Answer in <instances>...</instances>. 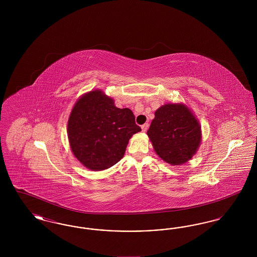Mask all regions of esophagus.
Segmentation results:
<instances>
[{
  "label": "esophagus",
  "instance_id": "esophagus-1",
  "mask_svg": "<svg viewBox=\"0 0 257 257\" xmlns=\"http://www.w3.org/2000/svg\"><path fill=\"white\" fill-rule=\"evenodd\" d=\"M148 127H149V124L148 123H145L144 125H142V130H143V132H147V130H148Z\"/></svg>",
  "mask_w": 257,
  "mask_h": 257
}]
</instances>
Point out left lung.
<instances>
[{
	"instance_id": "left-lung-1",
	"label": "left lung",
	"mask_w": 257,
	"mask_h": 257,
	"mask_svg": "<svg viewBox=\"0 0 257 257\" xmlns=\"http://www.w3.org/2000/svg\"><path fill=\"white\" fill-rule=\"evenodd\" d=\"M147 136L156 154L180 166L193 158L201 143V126L183 103H167L155 111Z\"/></svg>"
}]
</instances>
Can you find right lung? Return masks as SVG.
<instances>
[{
  "label": "right lung",
  "mask_w": 257,
  "mask_h": 257,
  "mask_svg": "<svg viewBox=\"0 0 257 257\" xmlns=\"http://www.w3.org/2000/svg\"><path fill=\"white\" fill-rule=\"evenodd\" d=\"M142 129L133 111L115 107L101 89L86 92L74 104L67 136L77 160L90 171L107 170L122 159L129 140Z\"/></svg>",
  "instance_id": "right-lung-1"
}]
</instances>
